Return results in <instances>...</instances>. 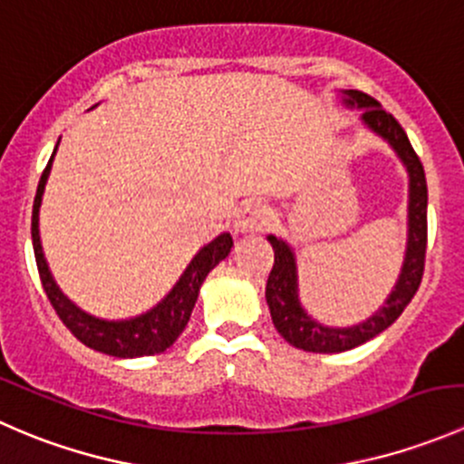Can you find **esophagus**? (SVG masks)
<instances>
[{"mask_svg": "<svg viewBox=\"0 0 464 464\" xmlns=\"http://www.w3.org/2000/svg\"><path fill=\"white\" fill-rule=\"evenodd\" d=\"M271 219L269 208H266L262 202H256V199H249V202L240 204L236 215V227L240 231H260V228L266 227V222Z\"/></svg>", "mask_w": 464, "mask_h": 464, "instance_id": "esophagus-1", "label": "esophagus"}]
</instances>
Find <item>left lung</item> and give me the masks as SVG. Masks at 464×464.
Wrapping results in <instances>:
<instances>
[{
	"label": "left lung",
	"instance_id": "8db88e82",
	"mask_svg": "<svg viewBox=\"0 0 464 464\" xmlns=\"http://www.w3.org/2000/svg\"><path fill=\"white\" fill-rule=\"evenodd\" d=\"M341 96H343L345 107L363 110V125L395 150L409 172V233H406L404 265L386 303L371 319L350 327L321 325L303 310L301 298H298V271L294 249L280 237L266 236V240L274 246V266H271L265 289L271 321L280 336L294 348L323 354L357 348L400 319L422 283L424 258H427V177H424L422 161L395 116L388 114L375 98L357 89H341Z\"/></svg>",
	"mask_w": 464,
	"mask_h": 464
}]
</instances>
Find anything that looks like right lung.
Masks as SVG:
<instances>
[{
    "label": "right lung",
    "instance_id": "1",
    "mask_svg": "<svg viewBox=\"0 0 464 464\" xmlns=\"http://www.w3.org/2000/svg\"><path fill=\"white\" fill-rule=\"evenodd\" d=\"M60 143V141H58ZM58 150V145H55ZM55 150L51 154L49 163H46L44 172L37 184L35 202H33V219H31V237H33V251H35L37 271H40L42 287H44L46 296H49L51 305H53L55 314L60 321L69 327L73 336L87 348L98 350L102 354L119 359H134V357H148V354H159L166 348H170L177 341V336L184 332L186 323L190 319L195 303H198L199 287L210 274V269L219 265L228 256L233 246L231 233H222L215 237L213 242L202 246L198 251L181 278L177 280L175 287L168 292V296L161 303L148 310L145 314L134 316V319L125 321H107L96 319V316L82 312L76 303L69 301L60 287L55 285L53 276H51L49 265H46L44 251H42L40 242V204L42 195H44L46 179H49L51 163H53Z\"/></svg>",
    "mask_w": 464,
    "mask_h": 464
}]
</instances>
